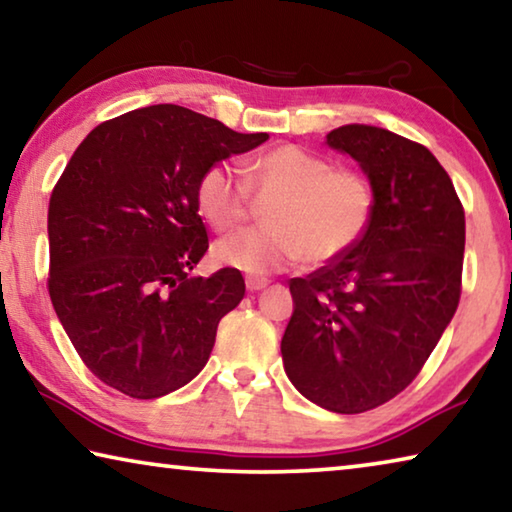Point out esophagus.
<instances>
[{
    "label": "esophagus",
    "mask_w": 512,
    "mask_h": 512,
    "mask_svg": "<svg viewBox=\"0 0 512 512\" xmlns=\"http://www.w3.org/2000/svg\"><path fill=\"white\" fill-rule=\"evenodd\" d=\"M266 285H269V280H266V278H257V275H246V287L250 291H259V289H264Z\"/></svg>",
    "instance_id": "1"
}]
</instances>
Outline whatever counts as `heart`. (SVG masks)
<instances>
[{"mask_svg":"<svg viewBox=\"0 0 512 512\" xmlns=\"http://www.w3.org/2000/svg\"><path fill=\"white\" fill-rule=\"evenodd\" d=\"M239 170L214 164L200 175L196 202L205 221L230 232L246 221L253 198L269 200L266 227L221 239L214 257L248 273H273L307 259L328 264L344 257L369 232L376 189L358 168L332 166L300 145H278Z\"/></svg>","mask_w":512,"mask_h":512,"instance_id":"b5f03b06","label":"heart"}]
</instances>
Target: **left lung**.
I'll return each mask as SVG.
<instances>
[{
  "label": "left lung",
  "instance_id": "1",
  "mask_svg": "<svg viewBox=\"0 0 512 512\" xmlns=\"http://www.w3.org/2000/svg\"><path fill=\"white\" fill-rule=\"evenodd\" d=\"M328 145L358 161L376 216L351 253L291 278L282 362L305 399L358 415L401 394L456 314L465 209L433 152L387 129L346 125Z\"/></svg>",
  "mask_w": 512,
  "mask_h": 512
}]
</instances>
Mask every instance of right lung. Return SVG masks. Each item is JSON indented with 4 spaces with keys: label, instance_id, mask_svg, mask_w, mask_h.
Instances as JSON below:
<instances>
[{
    "label": "right lung",
    "instance_id": "add662e5",
    "mask_svg": "<svg viewBox=\"0 0 512 512\" xmlns=\"http://www.w3.org/2000/svg\"><path fill=\"white\" fill-rule=\"evenodd\" d=\"M266 139L154 104L104 120L79 143L50 198L47 291L104 385L159 399L207 364L246 282L230 266L189 278L209 248L196 186L216 161Z\"/></svg>",
    "mask_w": 512,
    "mask_h": 512
}]
</instances>
